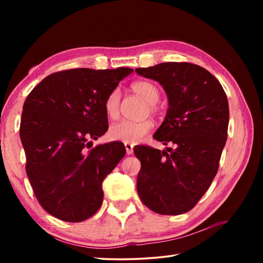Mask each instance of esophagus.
Wrapping results in <instances>:
<instances>
[{"mask_svg": "<svg viewBox=\"0 0 263 263\" xmlns=\"http://www.w3.org/2000/svg\"><path fill=\"white\" fill-rule=\"evenodd\" d=\"M125 148L127 155H132L134 153V144H129V142H125Z\"/></svg>", "mask_w": 263, "mask_h": 263, "instance_id": "1", "label": "esophagus"}]
</instances>
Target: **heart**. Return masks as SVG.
<instances>
[{
	"instance_id": "1",
	"label": "heart",
	"mask_w": 263,
	"mask_h": 263,
	"mask_svg": "<svg viewBox=\"0 0 263 263\" xmlns=\"http://www.w3.org/2000/svg\"><path fill=\"white\" fill-rule=\"evenodd\" d=\"M132 90L137 93L144 99L150 112H156L157 106L156 103L160 98V92L158 87L149 81H136L132 84ZM121 91L114 89L110 91L104 103L105 113L110 118H116L119 114V105H121ZM154 124L150 121H141V122H130V121H121L113 124L108 129V136L112 140L129 142L135 144L139 141L142 137H145L147 134L153 129Z\"/></svg>"
}]
</instances>
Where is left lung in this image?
<instances>
[{
  "label": "left lung",
  "instance_id": "8db88e82",
  "mask_svg": "<svg viewBox=\"0 0 263 263\" xmlns=\"http://www.w3.org/2000/svg\"><path fill=\"white\" fill-rule=\"evenodd\" d=\"M136 72L160 83L169 108L155 139L174 149L134 148L141 163L137 192L161 215L192 210L209 190L227 140L229 107L221 84L208 70L189 62H162Z\"/></svg>",
  "mask_w": 263,
  "mask_h": 263
}]
</instances>
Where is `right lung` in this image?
<instances>
[{"label":"right lung","instance_id":"obj_1","mask_svg":"<svg viewBox=\"0 0 263 263\" xmlns=\"http://www.w3.org/2000/svg\"><path fill=\"white\" fill-rule=\"evenodd\" d=\"M130 68L70 69L38 83L23 106L20 136L26 173L43 209L70 222L90 218L102 183L126 154L123 142L92 146L108 128L104 103Z\"/></svg>","mask_w":263,"mask_h":263}]
</instances>
